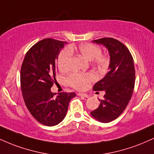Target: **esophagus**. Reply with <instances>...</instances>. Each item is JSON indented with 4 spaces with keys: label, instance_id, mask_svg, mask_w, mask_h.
<instances>
[{
    "label": "esophagus",
    "instance_id": "obj_1",
    "mask_svg": "<svg viewBox=\"0 0 154 154\" xmlns=\"http://www.w3.org/2000/svg\"><path fill=\"white\" fill-rule=\"evenodd\" d=\"M77 95H79V96H82V97H85V98H88L89 97V95L85 94V93H77Z\"/></svg>",
    "mask_w": 154,
    "mask_h": 154
}]
</instances>
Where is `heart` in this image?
<instances>
[{
	"label": "heart",
	"mask_w": 154,
	"mask_h": 154,
	"mask_svg": "<svg viewBox=\"0 0 154 154\" xmlns=\"http://www.w3.org/2000/svg\"><path fill=\"white\" fill-rule=\"evenodd\" d=\"M77 52L83 56L88 61H92L99 68L105 69L109 63V59L106 55L101 54V48L98 45L91 43H82L77 49L70 48L64 49L59 54L58 58V67L61 72H67L69 69V63L72 57V53ZM96 75L92 72L88 73H73L66 78L68 84L75 89L83 91L86 89L89 84L96 79Z\"/></svg>",
	"instance_id": "obj_1"
}]
</instances>
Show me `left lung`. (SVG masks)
I'll return each instance as SVG.
<instances>
[{
    "label": "left lung",
    "mask_w": 154,
    "mask_h": 154,
    "mask_svg": "<svg viewBox=\"0 0 154 154\" xmlns=\"http://www.w3.org/2000/svg\"><path fill=\"white\" fill-rule=\"evenodd\" d=\"M93 42L106 48L110 63L109 72L93 86L96 93L103 91L106 93L91 114L98 122L107 123L119 117L130 100L135 82L134 61L128 48L116 39L104 38Z\"/></svg>",
    "instance_id": "1"
}]
</instances>
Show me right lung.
Wrapping results in <instances>:
<instances>
[{"label":"right lung","mask_w":154,"mask_h":154,"mask_svg":"<svg viewBox=\"0 0 154 154\" xmlns=\"http://www.w3.org/2000/svg\"><path fill=\"white\" fill-rule=\"evenodd\" d=\"M67 43L46 38L27 51L21 68V89L24 103L33 117L46 126H54L66 116L75 93L54 96L51 88L56 81V59Z\"/></svg>","instance_id":"right-lung-1"}]
</instances>
